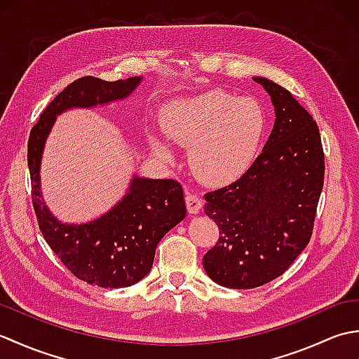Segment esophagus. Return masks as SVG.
Wrapping results in <instances>:
<instances>
[{
  "label": "esophagus",
  "mask_w": 359,
  "mask_h": 359,
  "mask_svg": "<svg viewBox=\"0 0 359 359\" xmlns=\"http://www.w3.org/2000/svg\"><path fill=\"white\" fill-rule=\"evenodd\" d=\"M185 203H187L188 212H191V215H197V212L201 211L202 205H203L201 197L196 196V194H187L185 196Z\"/></svg>",
  "instance_id": "1"
}]
</instances>
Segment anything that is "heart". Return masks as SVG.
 Masks as SVG:
<instances>
[{
  "mask_svg": "<svg viewBox=\"0 0 359 359\" xmlns=\"http://www.w3.org/2000/svg\"><path fill=\"white\" fill-rule=\"evenodd\" d=\"M160 116L166 139L175 144H191V168L211 185L230 184L245 174L265 133L261 106L225 90L179 98L165 104ZM151 142L160 154H171L157 137Z\"/></svg>",
  "mask_w": 359,
  "mask_h": 359,
  "instance_id": "1",
  "label": "heart"
}]
</instances>
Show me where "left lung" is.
I'll return each mask as SVG.
<instances>
[{"mask_svg":"<svg viewBox=\"0 0 359 359\" xmlns=\"http://www.w3.org/2000/svg\"><path fill=\"white\" fill-rule=\"evenodd\" d=\"M276 112L261 154L241 179L205 194L219 239L203 269L226 288H256L279 278L310 242L324 185V149L313 117L271 80L253 79Z\"/></svg>","mask_w":359,"mask_h":359,"instance_id":"obj_1","label":"left lung"}]
</instances>
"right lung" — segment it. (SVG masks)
<instances>
[{"mask_svg": "<svg viewBox=\"0 0 359 359\" xmlns=\"http://www.w3.org/2000/svg\"><path fill=\"white\" fill-rule=\"evenodd\" d=\"M140 81L142 77L104 81L89 75L75 80L46 106L27 142L32 203L43 238L75 278L103 288L129 287L147 276L157 243L187 216L184 189L172 179L134 175L128 194L111 211L93 222L66 225L52 216L40 193L41 152L58 114L121 100Z\"/></svg>", "mask_w": 359, "mask_h": 359, "instance_id": "1", "label": "right lung"}]
</instances>
